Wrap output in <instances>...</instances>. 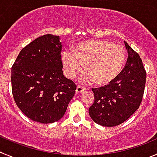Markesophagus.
<instances>
[{
    "instance_id": "34e87169",
    "label": "esophagus",
    "mask_w": 157,
    "mask_h": 157,
    "mask_svg": "<svg viewBox=\"0 0 157 157\" xmlns=\"http://www.w3.org/2000/svg\"><path fill=\"white\" fill-rule=\"evenodd\" d=\"M86 90V89L83 87H82V86H77V89H76V93L77 94H81V93H83V91Z\"/></svg>"
}]
</instances>
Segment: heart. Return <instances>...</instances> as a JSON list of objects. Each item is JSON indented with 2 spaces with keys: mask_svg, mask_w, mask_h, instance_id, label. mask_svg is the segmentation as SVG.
Returning a JSON list of instances; mask_svg holds the SVG:
<instances>
[{
  "mask_svg": "<svg viewBox=\"0 0 157 157\" xmlns=\"http://www.w3.org/2000/svg\"><path fill=\"white\" fill-rule=\"evenodd\" d=\"M61 60L70 78L76 77L84 65L86 73L80 78L81 83L94 80L98 85H106L120 74L125 63L126 53L119 44L106 40H89L74 46L73 51H63Z\"/></svg>",
  "mask_w": 157,
  "mask_h": 157,
  "instance_id": "obj_1",
  "label": "heart"
}]
</instances>
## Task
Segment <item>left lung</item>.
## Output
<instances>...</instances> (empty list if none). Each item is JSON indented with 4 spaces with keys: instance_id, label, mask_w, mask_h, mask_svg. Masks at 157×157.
<instances>
[{
    "instance_id": "left-lung-1",
    "label": "left lung",
    "mask_w": 157,
    "mask_h": 157,
    "mask_svg": "<svg viewBox=\"0 0 157 157\" xmlns=\"http://www.w3.org/2000/svg\"><path fill=\"white\" fill-rule=\"evenodd\" d=\"M128 58L122 72L109 84L93 88L94 102L89 108L91 119L103 127L124 123L139 108L145 88L147 73L142 60L124 41Z\"/></svg>"
}]
</instances>
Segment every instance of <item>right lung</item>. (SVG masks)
Segmentation results:
<instances>
[{"instance_id":"add662e5","label":"right lung","mask_w":157,"mask_h":157,"mask_svg":"<svg viewBox=\"0 0 157 157\" xmlns=\"http://www.w3.org/2000/svg\"><path fill=\"white\" fill-rule=\"evenodd\" d=\"M60 36L43 35L18 54L11 68L17 106L33 121L51 124L61 119L77 86L63 74Z\"/></svg>"}]
</instances>
